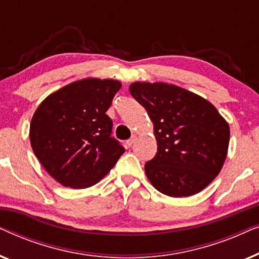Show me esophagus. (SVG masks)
Wrapping results in <instances>:
<instances>
[{
    "mask_svg": "<svg viewBox=\"0 0 259 259\" xmlns=\"http://www.w3.org/2000/svg\"><path fill=\"white\" fill-rule=\"evenodd\" d=\"M136 140H137V136H132V137H131V139H128V140L126 141V145L128 147H131L134 143H136Z\"/></svg>",
    "mask_w": 259,
    "mask_h": 259,
    "instance_id": "34e87169",
    "label": "esophagus"
}]
</instances>
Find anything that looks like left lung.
I'll list each match as a JSON object with an SVG mask.
<instances>
[{
    "mask_svg": "<svg viewBox=\"0 0 259 259\" xmlns=\"http://www.w3.org/2000/svg\"><path fill=\"white\" fill-rule=\"evenodd\" d=\"M130 92L154 125L157 154L145 164L152 185L169 197L200 192L225 161L228 122L207 100L175 84L134 82Z\"/></svg>",
    "mask_w": 259,
    "mask_h": 259,
    "instance_id": "1",
    "label": "left lung"
}]
</instances>
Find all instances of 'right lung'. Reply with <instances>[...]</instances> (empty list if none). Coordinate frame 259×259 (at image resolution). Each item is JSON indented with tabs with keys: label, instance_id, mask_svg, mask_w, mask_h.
Here are the masks:
<instances>
[{
	"label": "right lung",
	"instance_id": "right-lung-1",
	"mask_svg": "<svg viewBox=\"0 0 259 259\" xmlns=\"http://www.w3.org/2000/svg\"><path fill=\"white\" fill-rule=\"evenodd\" d=\"M121 83L84 79L46 98L30 122V144L46 171L66 187L86 189L107 175L125 148L106 114Z\"/></svg>",
	"mask_w": 259,
	"mask_h": 259
}]
</instances>
